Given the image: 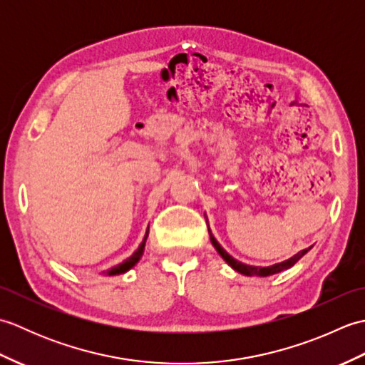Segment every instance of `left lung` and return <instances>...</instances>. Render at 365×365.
I'll use <instances>...</instances> for the list:
<instances>
[{
    "mask_svg": "<svg viewBox=\"0 0 365 365\" xmlns=\"http://www.w3.org/2000/svg\"><path fill=\"white\" fill-rule=\"evenodd\" d=\"M208 234H210V242H212V245L215 246V250L218 251V254L221 255V257L226 260L229 265L234 268L235 271H238V273H242V274H245V276H260V277H265V276H271V274H276V273H281V271H284V269H289L290 267H293L294 263H297L302 255H304L309 250H311V247H309V250H302V251H299L298 254H294L293 257H290L289 260H284V262H281V263H276V265H271V267H252V265H246V263H243V262H240V260H237V259H234L232 257L230 254H227V251L224 250V247L216 242V238L213 237V234H212V230H210V227H208Z\"/></svg>",
    "mask_w": 365,
    "mask_h": 365,
    "instance_id": "8db88e82",
    "label": "left lung"
}]
</instances>
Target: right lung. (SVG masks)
Wrapping results in <instances>:
<instances>
[{
    "label": "right lung",
    "mask_w": 365,
    "mask_h": 365,
    "mask_svg": "<svg viewBox=\"0 0 365 365\" xmlns=\"http://www.w3.org/2000/svg\"><path fill=\"white\" fill-rule=\"evenodd\" d=\"M147 237H149V229H147V232H145V235H144V240H143V243L139 245V247L138 250L130 255L128 259H125L123 260L122 263H119V265H115V267H113L111 269H108L106 271V274L108 276H114V274H122V273H127V271L130 269V268H133L136 263L139 262V259L143 257V254H144V247H145V240H147Z\"/></svg>",
    "instance_id": "obj_1"
}]
</instances>
